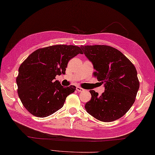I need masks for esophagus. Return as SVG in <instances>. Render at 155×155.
<instances>
[{
  "label": "esophagus",
  "instance_id": "obj_1",
  "mask_svg": "<svg viewBox=\"0 0 155 155\" xmlns=\"http://www.w3.org/2000/svg\"><path fill=\"white\" fill-rule=\"evenodd\" d=\"M76 89H77V91L78 92H83V91H84L83 88L79 87H77V88H76Z\"/></svg>",
  "mask_w": 155,
  "mask_h": 155
}]
</instances>
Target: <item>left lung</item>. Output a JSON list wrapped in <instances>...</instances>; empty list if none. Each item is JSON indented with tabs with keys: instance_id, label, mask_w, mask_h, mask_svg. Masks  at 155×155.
<instances>
[{
	"instance_id": "8db88e82",
	"label": "left lung",
	"mask_w": 155,
	"mask_h": 155,
	"mask_svg": "<svg viewBox=\"0 0 155 155\" xmlns=\"http://www.w3.org/2000/svg\"><path fill=\"white\" fill-rule=\"evenodd\" d=\"M81 48L93 62L96 70L94 76L105 87L101 96L93 90L89 91L91 99L85 104V109L98 120L118 119L135 101L139 88L135 67L120 51L110 46L87 45Z\"/></svg>"
}]
</instances>
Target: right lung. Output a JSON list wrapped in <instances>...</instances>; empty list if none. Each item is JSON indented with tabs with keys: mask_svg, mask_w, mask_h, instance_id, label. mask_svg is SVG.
Wrapping results in <instances>:
<instances>
[{
	"mask_svg": "<svg viewBox=\"0 0 155 155\" xmlns=\"http://www.w3.org/2000/svg\"><path fill=\"white\" fill-rule=\"evenodd\" d=\"M78 54H83L79 47L57 45L38 48L23 61L16 79L17 92L31 114L43 118L63 107L76 87H62L55 77L65 74L68 61Z\"/></svg>",
	"mask_w": 155,
	"mask_h": 155,
	"instance_id": "add662e5",
	"label": "right lung"
}]
</instances>
